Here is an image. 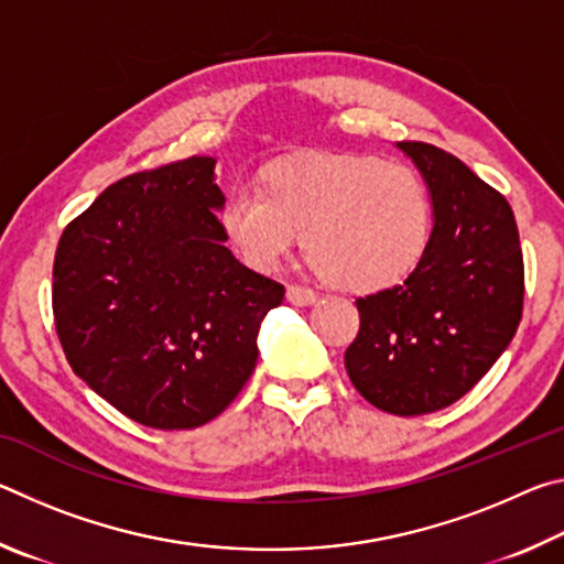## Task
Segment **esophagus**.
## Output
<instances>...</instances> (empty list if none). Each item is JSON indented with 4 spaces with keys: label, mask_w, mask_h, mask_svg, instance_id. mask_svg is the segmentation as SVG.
Wrapping results in <instances>:
<instances>
[{
    "label": "esophagus",
    "mask_w": 564,
    "mask_h": 564,
    "mask_svg": "<svg viewBox=\"0 0 564 564\" xmlns=\"http://www.w3.org/2000/svg\"><path fill=\"white\" fill-rule=\"evenodd\" d=\"M285 299H289V303H293V305H313L318 301V293L305 289V285H289Z\"/></svg>",
    "instance_id": "1"
}]
</instances>
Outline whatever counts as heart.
<instances>
[{
  "mask_svg": "<svg viewBox=\"0 0 564 564\" xmlns=\"http://www.w3.org/2000/svg\"><path fill=\"white\" fill-rule=\"evenodd\" d=\"M218 224L256 271H275L303 246L323 279L380 291L417 269L431 246L433 202L413 166L376 156H318L238 181Z\"/></svg>",
  "mask_w": 564,
  "mask_h": 564,
  "instance_id": "b5f03b06",
  "label": "heart"
}]
</instances>
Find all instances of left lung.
I'll return each instance as SVG.
<instances>
[{"label":"left lung","instance_id":"left-lung-1","mask_svg":"<svg viewBox=\"0 0 564 564\" xmlns=\"http://www.w3.org/2000/svg\"><path fill=\"white\" fill-rule=\"evenodd\" d=\"M395 147L431 191V246L403 283L356 301L360 330L346 370L370 405L423 415L460 400L510 346L524 269L502 194L433 144Z\"/></svg>","mask_w":564,"mask_h":564}]
</instances>
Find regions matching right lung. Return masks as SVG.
<instances>
[{
  "label": "right lung",
  "mask_w": 564,
  "mask_h": 564,
  "mask_svg": "<svg viewBox=\"0 0 564 564\" xmlns=\"http://www.w3.org/2000/svg\"><path fill=\"white\" fill-rule=\"evenodd\" d=\"M216 159L111 184L64 228L52 308L66 360L94 393L156 431L221 415L259 360L283 285L226 248Z\"/></svg>",
  "instance_id": "obj_1"
}]
</instances>
